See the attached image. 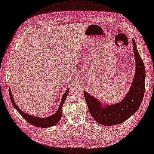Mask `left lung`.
<instances>
[{
	"label": "left lung",
	"mask_w": 154,
	"mask_h": 154,
	"mask_svg": "<svg viewBox=\"0 0 154 154\" xmlns=\"http://www.w3.org/2000/svg\"><path fill=\"white\" fill-rule=\"evenodd\" d=\"M133 45L136 70L132 86L125 99L118 104L102 108L99 101L84 91V97L91 115L100 125L112 126L123 122L137 111L143 102L145 90V68L134 39Z\"/></svg>",
	"instance_id": "obj_1"
}]
</instances>
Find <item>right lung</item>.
Listing matches in <instances>:
<instances>
[{"mask_svg":"<svg viewBox=\"0 0 154 154\" xmlns=\"http://www.w3.org/2000/svg\"><path fill=\"white\" fill-rule=\"evenodd\" d=\"M68 91H69V89H68V90L65 92V93L63 94L62 100H61V102L60 105H59V109L57 110L56 113H54L53 116H52L48 117L46 118H37V117H34V116H29V115L24 113V112H23L21 110H20L19 108L17 106V104H15L14 101L13 100V97H12V95H11L10 90L9 91V93H10V100L11 101V103H12L13 104V106L17 109V111L20 115H21L23 118L27 122H29L32 125L35 126V127L47 128V127H52V126H54V125H56V124L61 120V116H62V106L64 102H65V100L66 99V97H67L68 96Z\"/></svg>","mask_w":154,"mask_h":154,"instance_id":"1","label":"right lung"}]
</instances>
